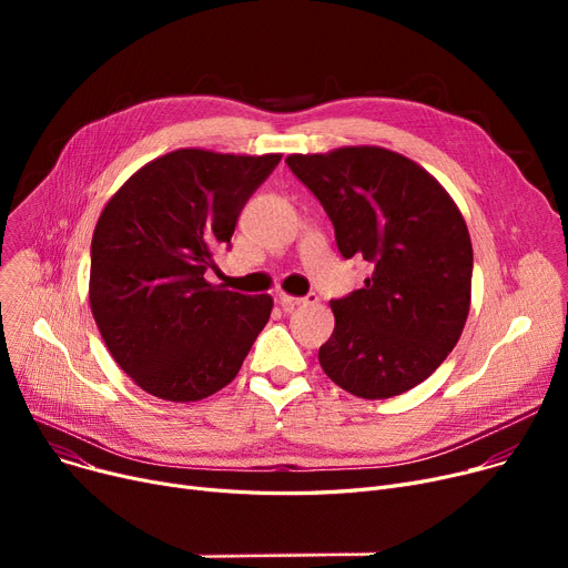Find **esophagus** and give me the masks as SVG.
Here are the masks:
<instances>
[{
    "instance_id": "1",
    "label": "esophagus",
    "mask_w": 568,
    "mask_h": 568,
    "mask_svg": "<svg viewBox=\"0 0 568 568\" xmlns=\"http://www.w3.org/2000/svg\"><path fill=\"white\" fill-rule=\"evenodd\" d=\"M278 304H281V308L285 311V313H290V311H294L296 306H302V304H313V302H317V296L315 294H308V296H292V294H285V292H281L278 296Z\"/></svg>"
}]
</instances>
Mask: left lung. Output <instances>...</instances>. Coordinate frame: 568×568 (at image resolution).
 Wrapping results in <instances>:
<instances>
[{
  "mask_svg": "<svg viewBox=\"0 0 568 568\" xmlns=\"http://www.w3.org/2000/svg\"><path fill=\"white\" fill-rule=\"evenodd\" d=\"M285 163L332 219L341 255L373 268L362 290L332 302L322 371L368 400L414 389L456 347L469 313L471 242L460 209L430 172L384 146Z\"/></svg>",
  "mask_w": 568,
  "mask_h": 568,
  "instance_id": "left-lung-1",
  "label": "left lung"
}]
</instances>
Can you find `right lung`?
Listing matches in <instances>:
<instances>
[{
	"label": "right lung",
	"mask_w": 568,
	"mask_h": 568,
	"mask_svg": "<svg viewBox=\"0 0 568 568\" xmlns=\"http://www.w3.org/2000/svg\"><path fill=\"white\" fill-rule=\"evenodd\" d=\"M278 161L176 149L108 200L92 236L89 306L112 359L146 394L191 403L221 392L268 322L272 296L230 292L204 272Z\"/></svg>",
	"instance_id": "add662e5"
}]
</instances>
